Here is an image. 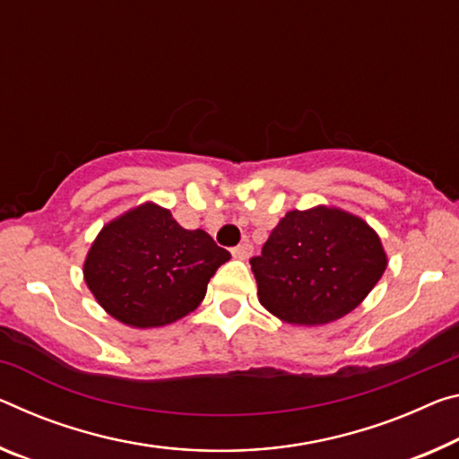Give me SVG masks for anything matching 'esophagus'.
Masks as SVG:
<instances>
[{"label": "esophagus", "mask_w": 459, "mask_h": 459, "mask_svg": "<svg viewBox=\"0 0 459 459\" xmlns=\"http://www.w3.org/2000/svg\"><path fill=\"white\" fill-rule=\"evenodd\" d=\"M251 253H253V247H251V243H249V241H245V243L237 245L235 249H232V257H237V259H249Z\"/></svg>", "instance_id": "1"}]
</instances>
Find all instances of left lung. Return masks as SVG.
I'll list each match as a JSON object with an SVG mask.
<instances>
[{
  "label": "left lung",
  "instance_id": "left-lung-1",
  "mask_svg": "<svg viewBox=\"0 0 459 459\" xmlns=\"http://www.w3.org/2000/svg\"><path fill=\"white\" fill-rule=\"evenodd\" d=\"M259 302L292 325L345 316L386 269L380 238L358 216L337 208L292 210L249 259Z\"/></svg>",
  "mask_w": 459,
  "mask_h": 459
}]
</instances>
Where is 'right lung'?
I'll use <instances>...</instances> for the list:
<instances>
[{
    "label": "right lung",
    "instance_id": "add662e5",
    "mask_svg": "<svg viewBox=\"0 0 459 459\" xmlns=\"http://www.w3.org/2000/svg\"><path fill=\"white\" fill-rule=\"evenodd\" d=\"M230 259L204 230L181 229L169 210L143 204L104 227L85 259V283L120 323L147 329L198 308Z\"/></svg>",
    "mask_w": 459,
    "mask_h": 459
}]
</instances>
